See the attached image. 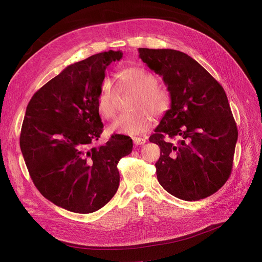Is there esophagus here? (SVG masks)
Here are the masks:
<instances>
[{
  "mask_svg": "<svg viewBox=\"0 0 262 262\" xmlns=\"http://www.w3.org/2000/svg\"><path fill=\"white\" fill-rule=\"evenodd\" d=\"M133 143L135 145H144L146 143V139H143V138H133Z\"/></svg>",
  "mask_w": 262,
  "mask_h": 262,
  "instance_id": "esophagus-1",
  "label": "esophagus"
}]
</instances>
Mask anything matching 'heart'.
Segmentation results:
<instances>
[{
	"label": "heart",
	"instance_id": "obj_1",
	"mask_svg": "<svg viewBox=\"0 0 262 262\" xmlns=\"http://www.w3.org/2000/svg\"><path fill=\"white\" fill-rule=\"evenodd\" d=\"M158 78L143 67H129L117 74L120 92H135L131 113L120 115L107 131L138 135L150 129L154 117L163 116L171 104V96L165 86L158 84ZM119 92L110 80H104L97 96V108L102 117L113 118L117 112ZM153 114L151 115V113Z\"/></svg>",
	"mask_w": 262,
	"mask_h": 262
}]
</instances>
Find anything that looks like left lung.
I'll list each match as a JSON object with an SVG mask.
<instances>
[{"label": "left lung", "instance_id": "1", "mask_svg": "<svg viewBox=\"0 0 262 262\" xmlns=\"http://www.w3.org/2000/svg\"><path fill=\"white\" fill-rule=\"evenodd\" d=\"M139 52L171 96L170 108L149 138L161 150L156 163L160 184L188 202L214 194L230 176L238 140L225 91L183 52L147 48Z\"/></svg>", "mask_w": 262, "mask_h": 262}]
</instances>
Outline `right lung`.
I'll return each instance as SVG.
<instances>
[{"mask_svg":"<svg viewBox=\"0 0 262 262\" xmlns=\"http://www.w3.org/2000/svg\"><path fill=\"white\" fill-rule=\"evenodd\" d=\"M121 57L110 50L69 65L27 107L20 148L30 176L43 197L71 212L105 206L118 190V162L132 151V140L121 134L95 146L103 131L99 89L106 67Z\"/></svg>","mask_w":262,"mask_h":262,"instance_id":"right-lung-1","label":"right lung"}]
</instances>
